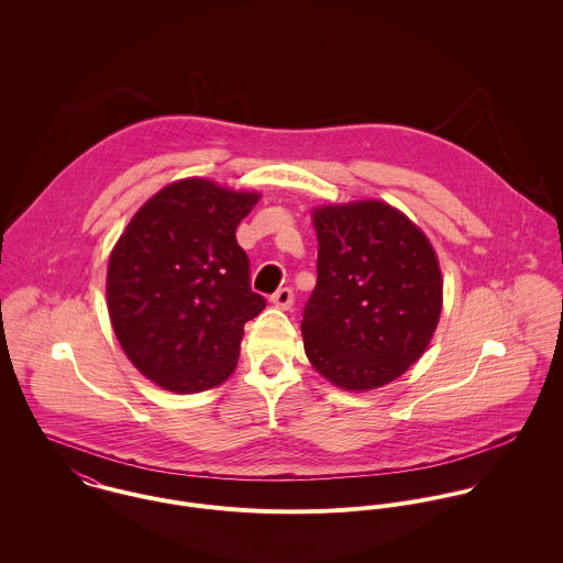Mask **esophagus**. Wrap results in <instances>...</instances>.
I'll return each instance as SVG.
<instances>
[{"instance_id": "1", "label": "esophagus", "mask_w": 563, "mask_h": 563, "mask_svg": "<svg viewBox=\"0 0 563 563\" xmlns=\"http://www.w3.org/2000/svg\"><path fill=\"white\" fill-rule=\"evenodd\" d=\"M271 303L279 310H290L292 303H295V292L290 288H279L273 297H271Z\"/></svg>"}]
</instances>
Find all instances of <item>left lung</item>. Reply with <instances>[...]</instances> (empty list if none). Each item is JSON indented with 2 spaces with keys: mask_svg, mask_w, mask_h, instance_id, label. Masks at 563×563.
<instances>
[{
  "mask_svg": "<svg viewBox=\"0 0 563 563\" xmlns=\"http://www.w3.org/2000/svg\"><path fill=\"white\" fill-rule=\"evenodd\" d=\"M319 279L303 310L312 366L342 390H373L424 353L442 312V273L429 239L384 201L312 214Z\"/></svg>",
  "mask_w": 563,
  "mask_h": 563,
  "instance_id": "obj_1",
  "label": "left lung"
}]
</instances>
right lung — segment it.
I'll use <instances>...</instances> for the list:
<instances>
[{"instance_id":"add662e5","label":"right lung","mask_w":563,"mask_h":563,"mask_svg":"<svg viewBox=\"0 0 563 563\" xmlns=\"http://www.w3.org/2000/svg\"><path fill=\"white\" fill-rule=\"evenodd\" d=\"M257 192L188 177L156 192L130 221L108 262L112 329L154 384L192 395L236 368L244 322L266 299L251 290L236 228Z\"/></svg>"}]
</instances>
